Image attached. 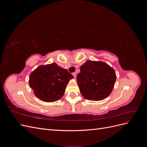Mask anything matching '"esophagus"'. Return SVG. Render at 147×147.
<instances>
[{
    "label": "esophagus",
    "instance_id": "34e87169",
    "mask_svg": "<svg viewBox=\"0 0 147 147\" xmlns=\"http://www.w3.org/2000/svg\"><path fill=\"white\" fill-rule=\"evenodd\" d=\"M72 75H74V77L75 78V77H76V76H77V74L76 73H75V72H74L73 74H72Z\"/></svg>",
    "mask_w": 147,
    "mask_h": 147
}]
</instances>
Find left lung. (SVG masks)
<instances>
[{"label": "left lung", "instance_id": "obj_1", "mask_svg": "<svg viewBox=\"0 0 147 147\" xmlns=\"http://www.w3.org/2000/svg\"><path fill=\"white\" fill-rule=\"evenodd\" d=\"M116 78L115 70L107 64L92 61L83 64L77 76L82 96L91 100H100L109 96Z\"/></svg>", "mask_w": 147, "mask_h": 147}]
</instances>
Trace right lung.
I'll return each mask as SVG.
<instances>
[{"label":"right lung","mask_w":147,"mask_h":147,"mask_svg":"<svg viewBox=\"0 0 147 147\" xmlns=\"http://www.w3.org/2000/svg\"><path fill=\"white\" fill-rule=\"evenodd\" d=\"M72 78L67 70L52 63L39 66L31 73L29 84L38 98L45 102H55L64 95L67 84Z\"/></svg>","instance_id":"1"}]
</instances>
